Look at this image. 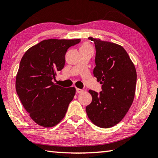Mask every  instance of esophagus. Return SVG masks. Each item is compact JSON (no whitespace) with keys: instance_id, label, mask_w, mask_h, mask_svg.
Masks as SVG:
<instances>
[{"instance_id":"1","label":"esophagus","mask_w":158,"mask_h":158,"mask_svg":"<svg viewBox=\"0 0 158 158\" xmlns=\"http://www.w3.org/2000/svg\"><path fill=\"white\" fill-rule=\"evenodd\" d=\"M76 91H77V93H81V92H83V89H79V88H76Z\"/></svg>"}]
</instances>
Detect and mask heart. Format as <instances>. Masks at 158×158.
I'll return each mask as SVG.
<instances>
[{
    "label": "heart",
    "instance_id": "heart-1",
    "mask_svg": "<svg viewBox=\"0 0 158 158\" xmlns=\"http://www.w3.org/2000/svg\"><path fill=\"white\" fill-rule=\"evenodd\" d=\"M80 49H92L91 48V46L90 45H89L88 43L87 42H84L83 44L81 45V48H80Z\"/></svg>",
    "mask_w": 158,
    "mask_h": 158
}]
</instances>
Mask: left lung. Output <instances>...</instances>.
I'll return each instance as SVG.
<instances>
[{
  "instance_id": "left-lung-1",
  "label": "left lung",
  "mask_w": 158,
  "mask_h": 158,
  "mask_svg": "<svg viewBox=\"0 0 158 158\" xmlns=\"http://www.w3.org/2000/svg\"><path fill=\"white\" fill-rule=\"evenodd\" d=\"M88 39L95 45L93 74L102 84V90L98 93L89 89L92 101L86 107V113L95 125L112 127L124 118L133 103L136 70L123 46L92 37Z\"/></svg>"
}]
</instances>
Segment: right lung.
Wrapping results in <instances>:
<instances>
[{"label": "right lung", "instance_id": "right-lung-1", "mask_svg": "<svg viewBox=\"0 0 158 158\" xmlns=\"http://www.w3.org/2000/svg\"><path fill=\"white\" fill-rule=\"evenodd\" d=\"M80 39H49L26 51L15 79V89L24 109L37 124L52 127L62 120L75 94V88H63L52 81L63 69L65 55Z\"/></svg>", "mask_w": 158, "mask_h": 158}]
</instances>
